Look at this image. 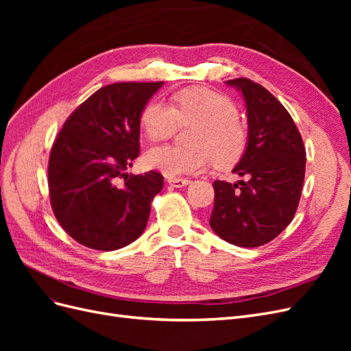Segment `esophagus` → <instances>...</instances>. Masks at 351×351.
I'll use <instances>...</instances> for the list:
<instances>
[{
    "instance_id": "obj_1",
    "label": "esophagus",
    "mask_w": 351,
    "mask_h": 351,
    "mask_svg": "<svg viewBox=\"0 0 351 351\" xmlns=\"http://www.w3.org/2000/svg\"><path fill=\"white\" fill-rule=\"evenodd\" d=\"M167 182L169 186H173V187H186L187 184H190L189 178H180V177H169Z\"/></svg>"
}]
</instances>
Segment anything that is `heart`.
Returning a JSON list of instances; mask_svg holds the SVG:
<instances>
[{"instance_id": "1", "label": "heart", "mask_w": 351, "mask_h": 351, "mask_svg": "<svg viewBox=\"0 0 351 351\" xmlns=\"http://www.w3.org/2000/svg\"><path fill=\"white\" fill-rule=\"evenodd\" d=\"M236 104L226 95L206 88L186 89L174 95L173 105L152 101L142 114V125L151 141H165L178 125H195L192 147L162 145L145 154L147 168L168 177L193 174L214 161L219 167L234 164L246 146V130L237 120Z\"/></svg>"}]
</instances>
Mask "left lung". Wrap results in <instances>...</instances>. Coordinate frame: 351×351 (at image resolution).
I'll list each match as a JSON object with an SVG mask.
<instances>
[{
	"instance_id": "left-lung-1",
	"label": "left lung",
	"mask_w": 351,
	"mask_h": 351,
	"mask_svg": "<svg viewBox=\"0 0 351 351\" xmlns=\"http://www.w3.org/2000/svg\"><path fill=\"white\" fill-rule=\"evenodd\" d=\"M246 102L247 145L232 173L246 182L215 180L209 226L234 246L258 247L290 224L304 182L302 136L282 104L246 77L226 82Z\"/></svg>"
}]
</instances>
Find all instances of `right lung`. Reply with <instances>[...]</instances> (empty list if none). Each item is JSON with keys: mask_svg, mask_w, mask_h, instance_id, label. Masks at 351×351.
Segmentation results:
<instances>
[{"mask_svg": "<svg viewBox=\"0 0 351 351\" xmlns=\"http://www.w3.org/2000/svg\"><path fill=\"white\" fill-rule=\"evenodd\" d=\"M164 82L112 83L84 101L62 125L48 164L49 199L67 234L95 250L141 237L164 177L127 174L139 156L141 117Z\"/></svg>", "mask_w": 351, "mask_h": 351, "instance_id": "right-lung-1", "label": "right lung"}]
</instances>
